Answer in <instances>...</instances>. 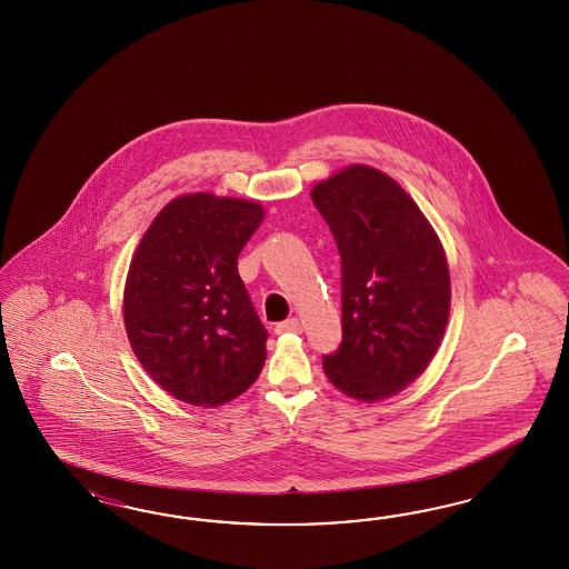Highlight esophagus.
Wrapping results in <instances>:
<instances>
[{
	"label": "esophagus",
	"mask_w": 569,
	"mask_h": 569,
	"mask_svg": "<svg viewBox=\"0 0 569 569\" xmlns=\"http://www.w3.org/2000/svg\"><path fill=\"white\" fill-rule=\"evenodd\" d=\"M300 331H302L300 319H288V321L276 326V333H300Z\"/></svg>",
	"instance_id": "1"
}]
</instances>
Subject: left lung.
I'll use <instances>...</instances> for the list:
<instances>
[{
    "label": "left lung",
    "mask_w": 569,
    "mask_h": 569,
    "mask_svg": "<svg viewBox=\"0 0 569 569\" xmlns=\"http://www.w3.org/2000/svg\"><path fill=\"white\" fill-rule=\"evenodd\" d=\"M342 260V345L323 357L348 397H395L430 365L448 323L447 257L413 198L352 164L310 191Z\"/></svg>",
    "instance_id": "8db88e82"
}]
</instances>
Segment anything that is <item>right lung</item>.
<instances>
[{"instance_id":"add662e5","label":"right lung","mask_w":569,"mask_h":569,"mask_svg":"<svg viewBox=\"0 0 569 569\" xmlns=\"http://www.w3.org/2000/svg\"><path fill=\"white\" fill-rule=\"evenodd\" d=\"M262 217L257 202L188 193L162 208L139 241L124 328L148 376L183 402L217 407L259 378L267 329L238 257Z\"/></svg>"}]
</instances>
